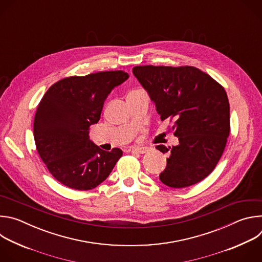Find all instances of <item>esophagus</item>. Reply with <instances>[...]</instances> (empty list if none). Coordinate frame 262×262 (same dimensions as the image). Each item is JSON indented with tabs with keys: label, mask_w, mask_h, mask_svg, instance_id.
Here are the masks:
<instances>
[{
	"label": "esophagus",
	"mask_w": 262,
	"mask_h": 262,
	"mask_svg": "<svg viewBox=\"0 0 262 262\" xmlns=\"http://www.w3.org/2000/svg\"><path fill=\"white\" fill-rule=\"evenodd\" d=\"M130 152H136V154H146L148 151V148L146 147H133L129 149Z\"/></svg>",
	"instance_id": "1"
}]
</instances>
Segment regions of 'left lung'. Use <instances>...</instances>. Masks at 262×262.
<instances>
[{"label": "left lung", "mask_w": 262, "mask_h": 262, "mask_svg": "<svg viewBox=\"0 0 262 262\" xmlns=\"http://www.w3.org/2000/svg\"><path fill=\"white\" fill-rule=\"evenodd\" d=\"M134 76L156 104L162 120H174L179 144L169 151L161 181L170 188L193 185L215 168L230 133V106L225 89L193 66H136Z\"/></svg>", "instance_id": "left-lung-1"}]
</instances>
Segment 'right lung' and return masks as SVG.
<instances>
[{"label":"right lung","mask_w":262,"mask_h":262,"mask_svg":"<svg viewBox=\"0 0 262 262\" xmlns=\"http://www.w3.org/2000/svg\"><path fill=\"white\" fill-rule=\"evenodd\" d=\"M127 72L103 71L70 77L54 84L40 100L34 118L37 151L52 175L70 189H94L122 157L119 148L105 151L89 137L103 102Z\"/></svg>","instance_id":"obj_1"}]
</instances>
